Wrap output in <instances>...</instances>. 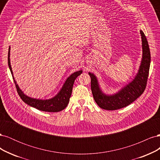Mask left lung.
I'll use <instances>...</instances> for the list:
<instances>
[{
  "mask_svg": "<svg viewBox=\"0 0 160 160\" xmlns=\"http://www.w3.org/2000/svg\"><path fill=\"white\" fill-rule=\"evenodd\" d=\"M142 41V59L134 79L113 95H106L101 91L98 80L93 73L89 72L91 77V88L96 103L101 109L116 110L126 107L141 95L146 88L151 55L146 35L140 31Z\"/></svg>",
  "mask_w": 160,
  "mask_h": 160,
  "instance_id": "8db88e82",
  "label": "left lung"
}]
</instances>
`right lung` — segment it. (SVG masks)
Here are the masks:
<instances>
[{"mask_svg":"<svg viewBox=\"0 0 160 160\" xmlns=\"http://www.w3.org/2000/svg\"><path fill=\"white\" fill-rule=\"evenodd\" d=\"M10 49L11 48L9 47L8 53V64L9 69H10V71L11 72L12 78L14 82V85L16 86L17 91L19 96L21 97V99L25 103L31 106V107L35 108L38 110L47 111V112H58V111L63 110L69 103V99L72 93V86H73L74 84V81L77 77L82 73V71H76L71 74L67 79L64 85H62L61 89L54 98L46 100L31 98L23 93L20 89V88H19L18 85L17 84L15 80H14L10 61Z\"/></svg>","mask_w":160,"mask_h":160,"instance_id":"right-lung-1","label":"right lung"}]
</instances>
